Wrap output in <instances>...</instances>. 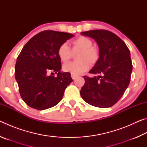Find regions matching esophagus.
<instances>
[{
  "instance_id": "obj_1",
  "label": "esophagus",
  "mask_w": 147,
  "mask_h": 147,
  "mask_svg": "<svg viewBox=\"0 0 147 147\" xmlns=\"http://www.w3.org/2000/svg\"><path fill=\"white\" fill-rule=\"evenodd\" d=\"M78 76V74H73V73H71V77L73 80H75L77 77Z\"/></svg>"
}]
</instances>
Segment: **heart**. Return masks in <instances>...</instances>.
<instances>
[{"mask_svg": "<svg viewBox=\"0 0 147 147\" xmlns=\"http://www.w3.org/2000/svg\"><path fill=\"white\" fill-rule=\"evenodd\" d=\"M73 50L79 49L78 59L79 60L71 61L65 63L63 67L64 71L73 74H80L88 70L89 63H95L99 58V53L97 49L93 46V42L90 39L84 36H80L71 41ZM58 54L62 61H68L71 57V49L69 45L64 43L59 46Z\"/></svg>", "mask_w": 147, "mask_h": 147, "instance_id": "heart-1", "label": "heart"}]
</instances>
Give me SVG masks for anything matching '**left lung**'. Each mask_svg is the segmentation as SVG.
<instances>
[{
	"label": "left lung",
	"instance_id": "8db88e82",
	"mask_svg": "<svg viewBox=\"0 0 147 147\" xmlns=\"http://www.w3.org/2000/svg\"><path fill=\"white\" fill-rule=\"evenodd\" d=\"M94 39L99 58L89 72L96 76H84L80 90L83 100L98 108H109L117 102L130 84L132 71L130 53L125 43L112 32L93 30L81 32Z\"/></svg>",
	"mask_w": 147,
	"mask_h": 147
}]
</instances>
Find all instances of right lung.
Masks as SVG:
<instances>
[{"instance_id":"1","label":"right lung","mask_w":147,"mask_h":147,"mask_svg":"<svg viewBox=\"0 0 147 147\" xmlns=\"http://www.w3.org/2000/svg\"><path fill=\"white\" fill-rule=\"evenodd\" d=\"M74 35L45 30L28 41L17 57L15 77L21 98L31 108L43 110L58 104L72 82L71 73L61 72L59 46ZM53 71L57 76H49Z\"/></svg>"}]
</instances>
